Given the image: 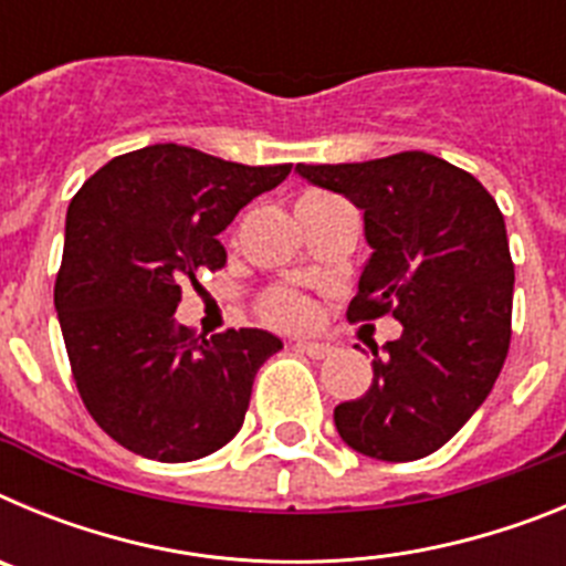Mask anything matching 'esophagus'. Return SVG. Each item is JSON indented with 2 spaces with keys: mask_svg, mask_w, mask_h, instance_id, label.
<instances>
[{
  "mask_svg": "<svg viewBox=\"0 0 566 566\" xmlns=\"http://www.w3.org/2000/svg\"><path fill=\"white\" fill-rule=\"evenodd\" d=\"M294 348L303 354H308L312 359H323L334 352L328 343H314V339H297V343H294Z\"/></svg>",
  "mask_w": 566,
  "mask_h": 566,
  "instance_id": "esophagus-1",
  "label": "esophagus"
}]
</instances>
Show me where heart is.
<instances>
[{
	"label": "heart",
	"mask_w": 566,
	"mask_h": 566,
	"mask_svg": "<svg viewBox=\"0 0 566 566\" xmlns=\"http://www.w3.org/2000/svg\"><path fill=\"white\" fill-rule=\"evenodd\" d=\"M306 201H319V198H306ZM260 314L274 326L300 328L312 319V306H308V300L303 294L289 292V289H274L260 303Z\"/></svg>",
	"instance_id": "heart-1"
}]
</instances>
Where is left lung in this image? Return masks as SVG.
Segmentation results:
<instances>
[{
  "mask_svg": "<svg viewBox=\"0 0 566 566\" xmlns=\"http://www.w3.org/2000/svg\"><path fill=\"white\" fill-rule=\"evenodd\" d=\"M294 172L363 209L371 258L348 319L402 323L382 354L371 348V388L334 408L339 437L382 462L428 457L476 413L507 357L513 260L502 212L473 175L419 149Z\"/></svg>",
  "mask_w": 566,
  "mask_h": 566,
  "instance_id": "obj_1",
  "label": "left lung"
}]
</instances>
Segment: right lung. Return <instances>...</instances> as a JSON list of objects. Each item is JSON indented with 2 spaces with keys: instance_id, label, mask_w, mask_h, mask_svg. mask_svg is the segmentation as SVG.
Wrapping results in <instances>:
<instances>
[{
  "instance_id": "obj_1",
  "label": "right lung",
  "mask_w": 566,
  "mask_h": 566,
  "mask_svg": "<svg viewBox=\"0 0 566 566\" xmlns=\"http://www.w3.org/2000/svg\"><path fill=\"white\" fill-rule=\"evenodd\" d=\"M289 172L153 144L70 201L53 303L90 417L127 451L192 462L240 431L254 374L283 343L260 328L203 337L172 314L181 286L227 263L218 234Z\"/></svg>"
}]
</instances>
